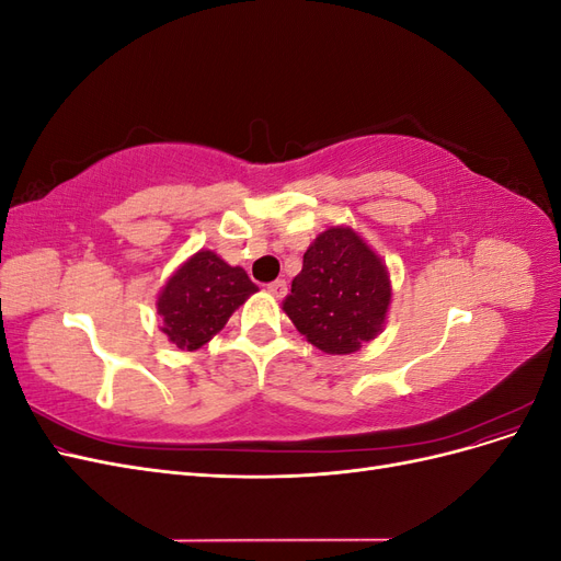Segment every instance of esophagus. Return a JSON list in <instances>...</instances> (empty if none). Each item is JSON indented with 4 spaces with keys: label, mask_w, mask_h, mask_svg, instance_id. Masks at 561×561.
Segmentation results:
<instances>
[{
    "label": "esophagus",
    "mask_w": 561,
    "mask_h": 561,
    "mask_svg": "<svg viewBox=\"0 0 561 561\" xmlns=\"http://www.w3.org/2000/svg\"><path fill=\"white\" fill-rule=\"evenodd\" d=\"M266 290H268V295H274L276 299H283L287 295V283L285 280H274V283L266 285Z\"/></svg>",
    "instance_id": "1"
}]
</instances>
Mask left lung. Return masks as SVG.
Here are the masks:
<instances>
[{"label":"left lung","mask_w":561,"mask_h":561,"mask_svg":"<svg viewBox=\"0 0 561 561\" xmlns=\"http://www.w3.org/2000/svg\"><path fill=\"white\" fill-rule=\"evenodd\" d=\"M393 297L388 266L353 227L316 236L283 311L307 342L330 355H348L386 328Z\"/></svg>","instance_id":"8db88e82"}]
</instances>
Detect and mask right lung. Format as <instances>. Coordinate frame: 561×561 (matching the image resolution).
<instances>
[{
  "instance_id": "add662e5",
  "label": "right lung",
  "mask_w": 561,
  "mask_h": 561,
  "mask_svg": "<svg viewBox=\"0 0 561 561\" xmlns=\"http://www.w3.org/2000/svg\"><path fill=\"white\" fill-rule=\"evenodd\" d=\"M257 290L245 268L227 264L215 250H198L159 290L161 332L180 351H198Z\"/></svg>"
}]
</instances>
